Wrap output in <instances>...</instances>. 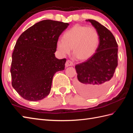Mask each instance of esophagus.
Segmentation results:
<instances>
[{
	"label": "esophagus",
	"instance_id": "1",
	"mask_svg": "<svg viewBox=\"0 0 133 133\" xmlns=\"http://www.w3.org/2000/svg\"><path fill=\"white\" fill-rule=\"evenodd\" d=\"M73 65V62L70 60H67L65 63V66L66 67H69V66H72Z\"/></svg>",
	"mask_w": 133,
	"mask_h": 133
}]
</instances>
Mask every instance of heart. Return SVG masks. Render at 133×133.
Listing matches in <instances>:
<instances>
[{"label":"heart","mask_w":133,"mask_h":133,"mask_svg":"<svg viewBox=\"0 0 133 133\" xmlns=\"http://www.w3.org/2000/svg\"><path fill=\"white\" fill-rule=\"evenodd\" d=\"M99 43V36L95 28L76 24L64 32L63 40L56 43L58 51L62 55L72 53L80 61H86L94 55Z\"/></svg>","instance_id":"1"}]
</instances>
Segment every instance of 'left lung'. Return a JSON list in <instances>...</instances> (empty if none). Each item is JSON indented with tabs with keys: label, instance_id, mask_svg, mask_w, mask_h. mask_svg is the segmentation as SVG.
<instances>
[{
	"label": "left lung",
	"instance_id": "1",
	"mask_svg": "<svg viewBox=\"0 0 133 133\" xmlns=\"http://www.w3.org/2000/svg\"><path fill=\"white\" fill-rule=\"evenodd\" d=\"M97 30L99 43L92 57L76 64L77 91L87 97H95L106 92L112 83L118 66V44L110 30L94 20L88 19Z\"/></svg>",
	"mask_w": 133,
	"mask_h": 133
}]
</instances>
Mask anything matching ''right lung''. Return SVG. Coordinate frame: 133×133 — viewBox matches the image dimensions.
<instances>
[{
	"label": "right lung",
	"instance_id": "add662e5",
	"mask_svg": "<svg viewBox=\"0 0 133 133\" xmlns=\"http://www.w3.org/2000/svg\"><path fill=\"white\" fill-rule=\"evenodd\" d=\"M69 23L44 20L22 34L12 55V86L24 99L37 101L49 94L55 73L64 69L66 59L55 56L59 36Z\"/></svg>",
	"mask_w": 133,
	"mask_h": 133
}]
</instances>
